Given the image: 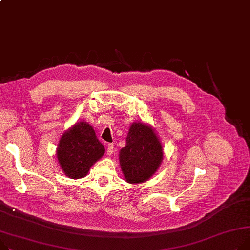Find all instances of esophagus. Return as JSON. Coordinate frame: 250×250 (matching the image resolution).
I'll use <instances>...</instances> for the list:
<instances>
[{
	"instance_id": "obj_1",
	"label": "esophagus",
	"mask_w": 250,
	"mask_h": 250,
	"mask_svg": "<svg viewBox=\"0 0 250 250\" xmlns=\"http://www.w3.org/2000/svg\"><path fill=\"white\" fill-rule=\"evenodd\" d=\"M113 149H114L113 144H108L107 145V152H106L108 156H111L113 154Z\"/></svg>"
}]
</instances>
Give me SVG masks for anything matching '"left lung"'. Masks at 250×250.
Wrapping results in <instances>:
<instances>
[{
	"label": "left lung",
	"mask_w": 250,
	"mask_h": 250,
	"mask_svg": "<svg viewBox=\"0 0 250 250\" xmlns=\"http://www.w3.org/2000/svg\"><path fill=\"white\" fill-rule=\"evenodd\" d=\"M163 160L162 145L155 131L143 123L129 127L126 145L120 152V164L125 180L137 184L151 178Z\"/></svg>",
	"instance_id": "1"
}]
</instances>
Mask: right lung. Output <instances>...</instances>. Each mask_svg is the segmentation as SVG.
Segmentation results:
<instances>
[{
  "label": "right lung",
  "instance_id": "1",
  "mask_svg": "<svg viewBox=\"0 0 250 250\" xmlns=\"http://www.w3.org/2000/svg\"><path fill=\"white\" fill-rule=\"evenodd\" d=\"M104 146L94 129L84 122L76 124L62 136L57 158L63 172L71 179L85 177L91 166L104 154Z\"/></svg>",
  "mask_w": 250,
  "mask_h": 250
}]
</instances>
